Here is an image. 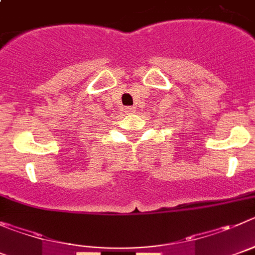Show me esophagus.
<instances>
[{"instance_id":"esophagus-1","label":"esophagus","mask_w":255,"mask_h":255,"mask_svg":"<svg viewBox=\"0 0 255 255\" xmlns=\"http://www.w3.org/2000/svg\"><path fill=\"white\" fill-rule=\"evenodd\" d=\"M134 112H136V109H134V108H132V107L126 108V113L130 114V113H134Z\"/></svg>"}]
</instances>
